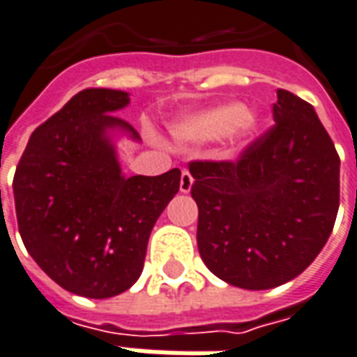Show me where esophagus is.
Returning <instances> with one entry per match:
<instances>
[{
    "label": "esophagus",
    "instance_id": "esophagus-1",
    "mask_svg": "<svg viewBox=\"0 0 357 357\" xmlns=\"http://www.w3.org/2000/svg\"><path fill=\"white\" fill-rule=\"evenodd\" d=\"M192 184H194V176L190 175V171H182L181 173V192L182 194H188L190 190H192Z\"/></svg>",
    "mask_w": 357,
    "mask_h": 357
}]
</instances>
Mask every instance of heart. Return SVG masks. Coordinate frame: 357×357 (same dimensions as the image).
<instances>
[{
	"instance_id": "obj_1",
	"label": "heart",
	"mask_w": 357,
	"mask_h": 357,
	"mask_svg": "<svg viewBox=\"0 0 357 357\" xmlns=\"http://www.w3.org/2000/svg\"><path fill=\"white\" fill-rule=\"evenodd\" d=\"M252 126H254V118L250 114H245L243 107L222 105L184 118L181 122H176L173 131L176 137L184 141H205V139L220 137L233 128L250 130Z\"/></svg>"
}]
</instances>
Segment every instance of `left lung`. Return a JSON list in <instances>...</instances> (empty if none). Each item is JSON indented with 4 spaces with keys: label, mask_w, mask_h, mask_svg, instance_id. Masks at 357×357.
Returning <instances> with one entry per match:
<instances>
[{
    "label": "left lung",
    "mask_w": 357,
    "mask_h": 357,
    "mask_svg": "<svg viewBox=\"0 0 357 357\" xmlns=\"http://www.w3.org/2000/svg\"><path fill=\"white\" fill-rule=\"evenodd\" d=\"M275 124L237 160L190 162L201 259L224 282L269 290L301 275L339 211L335 144L312 105L277 90Z\"/></svg>",
    "instance_id": "obj_1"
}]
</instances>
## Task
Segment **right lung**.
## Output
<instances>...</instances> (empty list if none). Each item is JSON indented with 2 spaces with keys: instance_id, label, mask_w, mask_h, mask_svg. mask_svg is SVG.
Instances as JSON below:
<instances>
[{
  "instance_id": "add662e5",
  "label": "right lung",
  "mask_w": 357,
  "mask_h": 357,
  "mask_svg": "<svg viewBox=\"0 0 357 357\" xmlns=\"http://www.w3.org/2000/svg\"><path fill=\"white\" fill-rule=\"evenodd\" d=\"M128 93L88 88L37 128L16 165L18 231L29 256L61 288L118 296L141 277L152 227L181 188V169L126 178L109 130L139 139L114 112Z\"/></svg>"
}]
</instances>
